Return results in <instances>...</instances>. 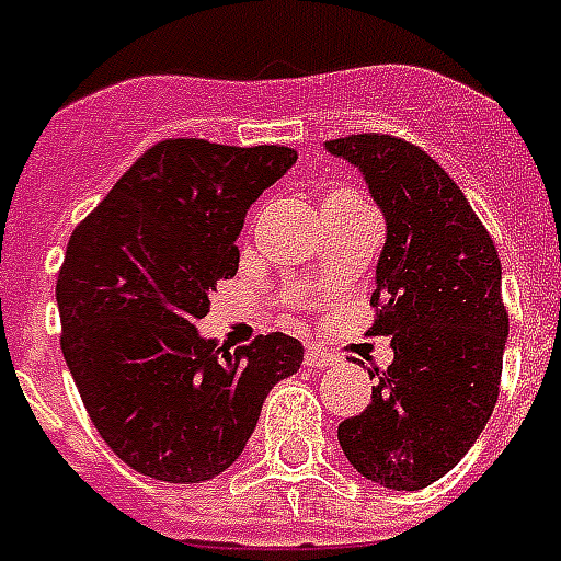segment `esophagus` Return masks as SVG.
<instances>
[{
  "label": "esophagus",
  "mask_w": 561,
  "mask_h": 561,
  "mask_svg": "<svg viewBox=\"0 0 561 561\" xmlns=\"http://www.w3.org/2000/svg\"><path fill=\"white\" fill-rule=\"evenodd\" d=\"M334 364H337V355H332V352L320 350V346H308L306 350V367L325 369V367H334Z\"/></svg>",
  "instance_id": "1"
}]
</instances>
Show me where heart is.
I'll use <instances>...</instances> for the list:
<instances>
[{
  "instance_id": "heart-1",
  "label": "heart",
  "mask_w": 561,
  "mask_h": 561,
  "mask_svg": "<svg viewBox=\"0 0 561 561\" xmlns=\"http://www.w3.org/2000/svg\"><path fill=\"white\" fill-rule=\"evenodd\" d=\"M334 194H350V192H334ZM334 194H329V197H334Z\"/></svg>"
}]
</instances>
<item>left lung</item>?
I'll return each instance as SVG.
<instances>
[{
    "mask_svg": "<svg viewBox=\"0 0 561 561\" xmlns=\"http://www.w3.org/2000/svg\"><path fill=\"white\" fill-rule=\"evenodd\" d=\"M325 148L364 171L387 220L369 334L390 337L360 416L343 419L346 460L373 483L416 492L457 466L497 401L510 314L501 259L462 188L419 145L358 134Z\"/></svg>",
    "mask_w": 561,
    "mask_h": 561,
    "instance_id": "8db88e82",
    "label": "left lung"
}]
</instances>
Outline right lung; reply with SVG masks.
Here are the masks:
<instances>
[{
	"instance_id": "1",
	"label": "right lung",
	"mask_w": 561,
	"mask_h": 561,
	"mask_svg": "<svg viewBox=\"0 0 561 561\" xmlns=\"http://www.w3.org/2000/svg\"><path fill=\"white\" fill-rule=\"evenodd\" d=\"M294 148L165 139L75 227L57 273L60 350L101 439L145 478L201 483L244 451L267 392L299 369L282 332L220 355L194 323L238 273L236 238Z\"/></svg>"
}]
</instances>
